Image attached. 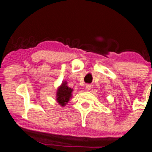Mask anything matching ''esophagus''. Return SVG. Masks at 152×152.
Here are the masks:
<instances>
[{
	"label": "esophagus",
	"mask_w": 152,
	"mask_h": 152,
	"mask_svg": "<svg viewBox=\"0 0 152 152\" xmlns=\"http://www.w3.org/2000/svg\"><path fill=\"white\" fill-rule=\"evenodd\" d=\"M86 89L87 91H90V90L91 89V84L86 85Z\"/></svg>",
	"instance_id": "esophagus-1"
}]
</instances>
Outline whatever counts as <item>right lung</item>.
Here are the masks:
<instances>
[{"instance_id":"1","label":"right lung","mask_w":152,"mask_h":152,"mask_svg":"<svg viewBox=\"0 0 152 152\" xmlns=\"http://www.w3.org/2000/svg\"><path fill=\"white\" fill-rule=\"evenodd\" d=\"M73 90L67 86L66 81H62L61 84L58 88L56 92V101L61 106L64 107L72 97V92Z\"/></svg>"}]
</instances>
